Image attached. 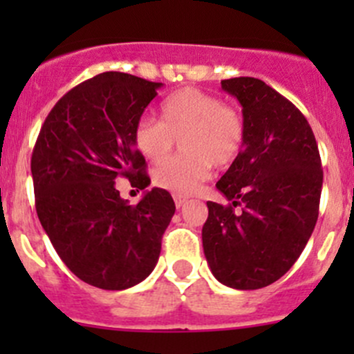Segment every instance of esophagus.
<instances>
[{
    "label": "esophagus",
    "mask_w": 354,
    "mask_h": 354,
    "mask_svg": "<svg viewBox=\"0 0 354 354\" xmlns=\"http://www.w3.org/2000/svg\"><path fill=\"white\" fill-rule=\"evenodd\" d=\"M188 197H185V195H174V203H176V207L180 209V207H183L185 203H187Z\"/></svg>",
    "instance_id": "esophagus-1"
}]
</instances>
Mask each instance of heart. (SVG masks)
Masks as SVG:
<instances>
[{"mask_svg": "<svg viewBox=\"0 0 354 354\" xmlns=\"http://www.w3.org/2000/svg\"><path fill=\"white\" fill-rule=\"evenodd\" d=\"M160 121L140 118L133 128L137 151L160 162L181 140L183 156L166 160L154 171L157 187L176 195H192L209 180L212 167L233 164L243 151L245 120L217 95L185 87L164 99Z\"/></svg>", "mask_w": 354, "mask_h": 354, "instance_id": "b5f03b06", "label": "heart"}]
</instances>
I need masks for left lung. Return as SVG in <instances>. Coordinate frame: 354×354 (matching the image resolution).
<instances>
[{
  "instance_id": "obj_1",
  "label": "left lung",
  "mask_w": 354,
  "mask_h": 354,
  "mask_svg": "<svg viewBox=\"0 0 354 354\" xmlns=\"http://www.w3.org/2000/svg\"><path fill=\"white\" fill-rule=\"evenodd\" d=\"M221 85L243 106L245 145L216 185L230 205L207 202L203 253L219 283L260 289L291 269L312 236L322 162L308 121L284 95L253 77Z\"/></svg>"
}]
</instances>
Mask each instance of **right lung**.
Segmentation results:
<instances>
[{
    "label": "right lung",
    "instance_id": "right-lung-1",
    "mask_svg": "<svg viewBox=\"0 0 354 354\" xmlns=\"http://www.w3.org/2000/svg\"><path fill=\"white\" fill-rule=\"evenodd\" d=\"M162 84L106 71L68 91L46 118L30 159L35 210L59 259L91 286L120 291L154 270L174 207L152 188L137 205L114 181L151 185L133 128Z\"/></svg>",
    "mask_w": 354,
    "mask_h": 354
}]
</instances>
